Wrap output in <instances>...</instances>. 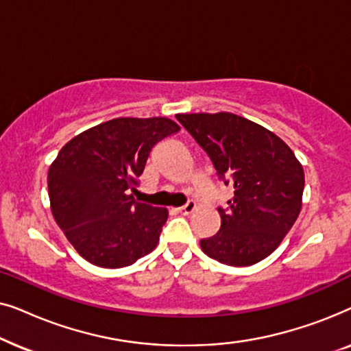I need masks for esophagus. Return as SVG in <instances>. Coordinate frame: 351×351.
<instances>
[{
	"mask_svg": "<svg viewBox=\"0 0 351 351\" xmlns=\"http://www.w3.org/2000/svg\"><path fill=\"white\" fill-rule=\"evenodd\" d=\"M196 209V203L193 199H190L189 203H186L185 206H182V208H179L177 210H179L180 214H184V215H189V214H191L193 213V210Z\"/></svg>",
	"mask_w": 351,
	"mask_h": 351,
	"instance_id": "esophagus-1",
	"label": "esophagus"
}]
</instances>
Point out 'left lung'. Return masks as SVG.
I'll return each instance as SVG.
<instances>
[{
	"label": "left lung",
	"mask_w": 351,
	"mask_h": 351,
	"mask_svg": "<svg viewBox=\"0 0 351 351\" xmlns=\"http://www.w3.org/2000/svg\"><path fill=\"white\" fill-rule=\"evenodd\" d=\"M179 123L208 153L233 198L219 208L220 230L199 246L225 265L247 267L280 246L302 209L305 176L276 134L238 114L184 113Z\"/></svg>",
	"instance_id": "left-lung-1"
}]
</instances>
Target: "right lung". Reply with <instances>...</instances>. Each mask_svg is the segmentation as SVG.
Here are the masks:
<instances>
[{"label": "right lung", "instance_id": "1", "mask_svg": "<svg viewBox=\"0 0 351 351\" xmlns=\"http://www.w3.org/2000/svg\"><path fill=\"white\" fill-rule=\"evenodd\" d=\"M179 131L169 118H114L62 147L47 172L51 210L89 263L128 267L156 247L167 209L137 203L131 191L152 148Z\"/></svg>", "mask_w": 351, "mask_h": 351}]
</instances>
